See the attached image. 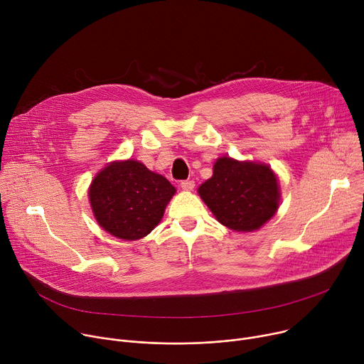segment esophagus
Wrapping results in <instances>:
<instances>
[{"label":"esophagus","instance_id":"1","mask_svg":"<svg viewBox=\"0 0 364 364\" xmlns=\"http://www.w3.org/2000/svg\"><path fill=\"white\" fill-rule=\"evenodd\" d=\"M180 187H181L183 190H186V191H190V190L194 188V181H193V180H183V181L180 183Z\"/></svg>","mask_w":364,"mask_h":364}]
</instances>
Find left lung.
Segmentation results:
<instances>
[{"label": "left lung", "mask_w": 364, "mask_h": 364, "mask_svg": "<svg viewBox=\"0 0 364 364\" xmlns=\"http://www.w3.org/2000/svg\"><path fill=\"white\" fill-rule=\"evenodd\" d=\"M198 194L216 219L236 232H253L278 210L279 187L274 171L264 164L219 159L212 178Z\"/></svg>", "instance_id": "left-lung-1"}]
</instances>
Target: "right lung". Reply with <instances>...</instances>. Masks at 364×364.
Returning <instances> with one entry per match:
<instances>
[{"instance_id":"right-lung-1","label":"right lung","mask_w":364,"mask_h":364,"mask_svg":"<svg viewBox=\"0 0 364 364\" xmlns=\"http://www.w3.org/2000/svg\"><path fill=\"white\" fill-rule=\"evenodd\" d=\"M174 193L167 178L128 160L109 164L95 177L89 200L100 228L119 239L136 240L160 223Z\"/></svg>"}]
</instances>
